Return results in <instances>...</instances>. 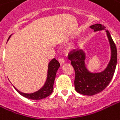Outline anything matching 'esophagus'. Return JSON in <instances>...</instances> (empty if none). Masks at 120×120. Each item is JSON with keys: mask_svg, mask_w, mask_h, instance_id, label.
I'll return each mask as SVG.
<instances>
[{"mask_svg": "<svg viewBox=\"0 0 120 120\" xmlns=\"http://www.w3.org/2000/svg\"><path fill=\"white\" fill-rule=\"evenodd\" d=\"M58 61H59V62H60V65H62V64L64 63V60L62 58H60L58 59Z\"/></svg>", "mask_w": 120, "mask_h": 120, "instance_id": "34e87169", "label": "esophagus"}]
</instances>
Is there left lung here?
<instances>
[{
  "label": "left lung",
  "instance_id": "1",
  "mask_svg": "<svg viewBox=\"0 0 120 120\" xmlns=\"http://www.w3.org/2000/svg\"><path fill=\"white\" fill-rule=\"evenodd\" d=\"M94 32L105 30V26L101 24L90 26ZM111 48V59L106 68L99 73H92L86 68V53L82 50L73 51L69 53L68 59L71 61L75 72V88L81 94L93 96L106 88L111 81L117 65V48L108 30H106Z\"/></svg>",
  "mask_w": 120,
  "mask_h": 120
}]
</instances>
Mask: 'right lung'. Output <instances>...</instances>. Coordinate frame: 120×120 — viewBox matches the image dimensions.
Instances as JSON below:
<instances>
[{"label":"right lung","mask_w":120,"mask_h":120,"mask_svg":"<svg viewBox=\"0 0 120 120\" xmlns=\"http://www.w3.org/2000/svg\"><path fill=\"white\" fill-rule=\"evenodd\" d=\"M10 37H9V38H10ZM60 66V64L59 62L57 60H56L55 58L52 59L49 62V63L48 64L47 77L45 83L42 88L35 92L30 93V94L23 93V92L19 91L18 89L15 88L14 86H13V88L15 89V90L19 94H21L22 96H24L25 98H27L28 99L41 100V99L45 98L53 92V83H54V80L56 78V75L57 73V71L59 68Z\"/></svg>","instance_id":"right-lung-1"}]
</instances>
